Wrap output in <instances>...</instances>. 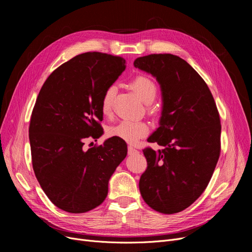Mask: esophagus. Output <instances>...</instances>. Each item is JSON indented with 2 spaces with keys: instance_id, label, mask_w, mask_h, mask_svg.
Returning a JSON list of instances; mask_svg holds the SVG:
<instances>
[{
  "instance_id": "1",
  "label": "esophagus",
  "mask_w": 252,
  "mask_h": 252,
  "mask_svg": "<svg viewBox=\"0 0 252 252\" xmlns=\"http://www.w3.org/2000/svg\"><path fill=\"white\" fill-rule=\"evenodd\" d=\"M139 151L137 150V149H135L134 147H131V146H128L127 147V153L129 154V155H131V154H136V153H138Z\"/></svg>"
}]
</instances>
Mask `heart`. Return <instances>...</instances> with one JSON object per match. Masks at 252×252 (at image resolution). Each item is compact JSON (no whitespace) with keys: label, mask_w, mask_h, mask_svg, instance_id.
I'll return each instance as SVG.
<instances>
[{"label":"heart","mask_w":252,"mask_h":252,"mask_svg":"<svg viewBox=\"0 0 252 252\" xmlns=\"http://www.w3.org/2000/svg\"><path fill=\"white\" fill-rule=\"evenodd\" d=\"M130 88L145 102L152 103L157 95V86L152 79L146 75H138L130 82ZM115 86H109L105 90L101 100V110L104 114L110 111L113 97L115 95ZM149 126L146 123L139 121L124 119L109 127V135L124 140L127 143L135 144L148 134Z\"/></svg>","instance_id":"heart-1"}]
</instances>
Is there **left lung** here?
Here are the masks:
<instances>
[{
	"instance_id": "left-lung-1",
	"label": "left lung",
	"mask_w": 252,
	"mask_h": 252,
	"mask_svg": "<svg viewBox=\"0 0 252 252\" xmlns=\"http://www.w3.org/2000/svg\"><path fill=\"white\" fill-rule=\"evenodd\" d=\"M151 73L162 93L159 127L148 138L163 149L147 147V168L140 178L144 201L173 215L189 207L206 189L220 154V119L213 94L192 66L173 54L135 60Z\"/></svg>"
}]
</instances>
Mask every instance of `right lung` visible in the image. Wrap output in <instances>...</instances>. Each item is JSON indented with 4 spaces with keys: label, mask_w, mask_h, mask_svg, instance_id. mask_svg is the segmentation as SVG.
I'll return each instance as SVG.
<instances>
[{
    "label": "right lung",
    "mask_w": 252,
    "mask_h": 252,
    "mask_svg": "<svg viewBox=\"0 0 252 252\" xmlns=\"http://www.w3.org/2000/svg\"><path fill=\"white\" fill-rule=\"evenodd\" d=\"M125 69L123 57L84 53L53 71L38 93L30 124L32 167L52 203L67 213L99 206L126 156V142L116 137L83 148L87 138L102 136V96Z\"/></svg>",
    "instance_id": "right-lung-1"
}]
</instances>
